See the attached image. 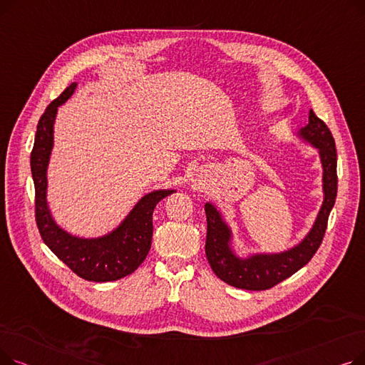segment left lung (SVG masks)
Returning <instances> with one entry per match:
<instances>
[{"instance_id":"1","label":"left lung","mask_w":365,"mask_h":365,"mask_svg":"<svg viewBox=\"0 0 365 365\" xmlns=\"http://www.w3.org/2000/svg\"><path fill=\"white\" fill-rule=\"evenodd\" d=\"M297 136L318 149L322 165L324 201L318 216L306 237L281 253H255L240 257L232 247V231L223 220L215 204L205 202L207 240L205 255L213 272L226 284L244 290H267L296 274L308 263L319 248L331 208L337 195V153L333 134L309 110V123L297 131Z\"/></svg>"}]
</instances>
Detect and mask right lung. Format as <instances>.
Listing matches in <instances>:
<instances>
[{"instance_id":"right-lung-1","label":"right lung","mask_w":365,"mask_h":365,"mask_svg":"<svg viewBox=\"0 0 365 365\" xmlns=\"http://www.w3.org/2000/svg\"><path fill=\"white\" fill-rule=\"evenodd\" d=\"M75 88L76 83L66 87L59 98L47 106L36 125L31 152L36 226L46 245L76 275L87 281L108 282L133 274L146 259L152 244L153 208L176 190L158 189L146 194L125 219L103 237H75L54 222L47 202V167L53 149V125L57 108L71 98Z\"/></svg>"}]
</instances>
